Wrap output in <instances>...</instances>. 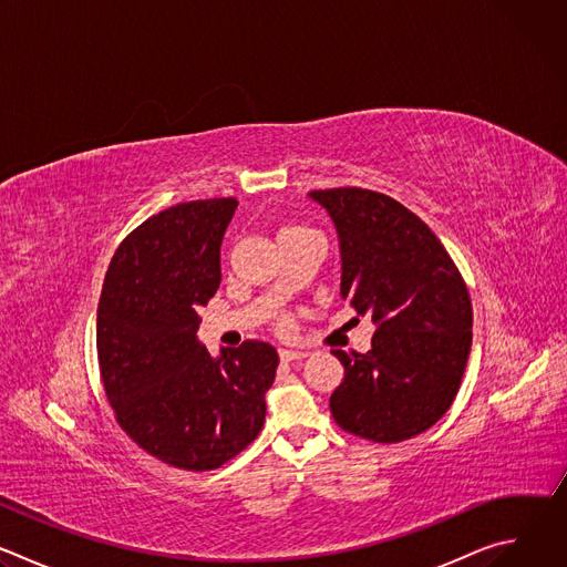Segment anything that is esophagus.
<instances>
[{
	"label": "esophagus",
	"mask_w": 567,
	"mask_h": 567,
	"mask_svg": "<svg viewBox=\"0 0 567 567\" xmlns=\"http://www.w3.org/2000/svg\"><path fill=\"white\" fill-rule=\"evenodd\" d=\"M278 357H280V361H282V363H291V361H300V359H305V357H307V352H302V350H280V352H278Z\"/></svg>",
	"instance_id": "34e87169"
}]
</instances>
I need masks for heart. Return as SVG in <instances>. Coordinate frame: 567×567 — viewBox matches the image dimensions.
Listing matches in <instances>:
<instances>
[{
  "mask_svg": "<svg viewBox=\"0 0 567 567\" xmlns=\"http://www.w3.org/2000/svg\"><path fill=\"white\" fill-rule=\"evenodd\" d=\"M300 230H307V228H302V226H282V228H280V233H278V237H282V235H291V233H300Z\"/></svg>",
  "mask_w": 567,
  "mask_h": 567,
  "instance_id": "1",
  "label": "heart"
}]
</instances>
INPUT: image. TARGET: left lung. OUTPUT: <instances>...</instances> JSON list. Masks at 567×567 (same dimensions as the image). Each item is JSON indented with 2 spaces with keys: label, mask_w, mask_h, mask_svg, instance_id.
<instances>
[{
  "label": "left lung",
  "mask_w": 567,
  "mask_h": 567,
  "mask_svg": "<svg viewBox=\"0 0 567 567\" xmlns=\"http://www.w3.org/2000/svg\"><path fill=\"white\" fill-rule=\"evenodd\" d=\"M309 195L337 224L343 298L377 326L370 352H334L346 377L330 396L332 417L363 440H411L460 390L473 328L466 282L437 235L396 199L357 186Z\"/></svg>",
  "instance_id": "8db88e82"
}]
</instances>
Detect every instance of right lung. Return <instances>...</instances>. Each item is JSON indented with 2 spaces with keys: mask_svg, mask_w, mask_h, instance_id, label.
I'll return each instance as SVG.
<instances>
[{
  "mask_svg": "<svg viewBox=\"0 0 567 567\" xmlns=\"http://www.w3.org/2000/svg\"><path fill=\"white\" fill-rule=\"evenodd\" d=\"M235 208V197H215L147 217L121 241L99 302V365L118 426L184 471L219 468L258 437L278 368L265 341L213 359L195 339Z\"/></svg>",
  "mask_w": 567,
  "mask_h": 567,
  "instance_id": "right-lung-1",
  "label": "right lung"
}]
</instances>
